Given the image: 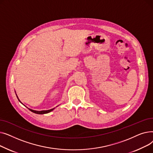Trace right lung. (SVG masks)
Wrapping results in <instances>:
<instances>
[{
  "label": "right lung",
  "instance_id": "1",
  "mask_svg": "<svg viewBox=\"0 0 153 153\" xmlns=\"http://www.w3.org/2000/svg\"><path fill=\"white\" fill-rule=\"evenodd\" d=\"M17 98H18V97H17ZM18 99H19V98H18ZM19 101H20V100H19ZM28 109H29L31 111L33 112V113H35V114H45L49 113V112L53 111L54 108H52V109L48 110H42V111H36V110H31V109H30V108H28Z\"/></svg>",
  "mask_w": 153,
  "mask_h": 153
}]
</instances>
